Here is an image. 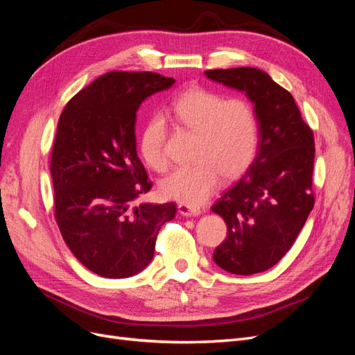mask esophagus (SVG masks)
I'll list each match as a JSON object with an SVG mask.
<instances>
[{
    "mask_svg": "<svg viewBox=\"0 0 355 355\" xmlns=\"http://www.w3.org/2000/svg\"><path fill=\"white\" fill-rule=\"evenodd\" d=\"M178 211L182 214V216H198L201 213L200 207H192L188 206V204H178Z\"/></svg>",
    "mask_w": 355,
    "mask_h": 355,
    "instance_id": "esophagus-1",
    "label": "esophagus"
}]
</instances>
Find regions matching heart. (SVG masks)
Wrapping results in <instances>:
<instances>
[{"instance_id": "1", "label": "heart", "mask_w": 355, "mask_h": 355, "mask_svg": "<svg viewBox=\"0 0 355 355\" xmlns=\"http://www.w3.org/2000/svg\"><path fill=\"white\" fill-rule=\"evenodd\" d=\"M168 115L197 139L191 154L196 163L179 167L161 180L164 197L198 206L216 191L220 176L237 179L252 166L259 148V121L247 101L225 99L213 90L191 87L171 102ZM166 141L164 120L151 116L139 137V153L155 171L168 167Z\"/></svg>"}]
</instances>
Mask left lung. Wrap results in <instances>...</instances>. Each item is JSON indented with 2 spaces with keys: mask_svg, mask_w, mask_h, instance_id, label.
<instances>
[{
  "mask_svg": "<svg viewBox=\"0 0 355 355\" xmlns=\"http://www.w3.org/2000/svg\"><path fill=\"white\" fill-rule=\"evenodd\" d=\"M204 73L245 92L259 121V148L252 166L211 206L228 227L213 259L231 274L263 272L290 250L314 207V133L293 96L262 69Z\"/></svg>",
  "mask_w": 355,
  "mask_h": 355,
  "instance_id": "8db88e82",
  "label": "left lung"
}]
</instances>
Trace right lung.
<instances>
[{
	"label": "right lung",
	"mask_w": 355,
	"mask_h": 355,
	"mask_svg": "<svg viewBox=\"0 0 355 355\" xmlns=\"http://www.w3.org/2000/svg\"><path fill=\"white\" fill-rule=\"evenodd\" d=\"M175 80L155 72L111 71L62 111L51 149L55 219L73 256L106 278L141 272L176 206L132 202L153 188L136 153L141 103Z\"/></svg>",
	"instance_id": "1"
}]
</instances>
